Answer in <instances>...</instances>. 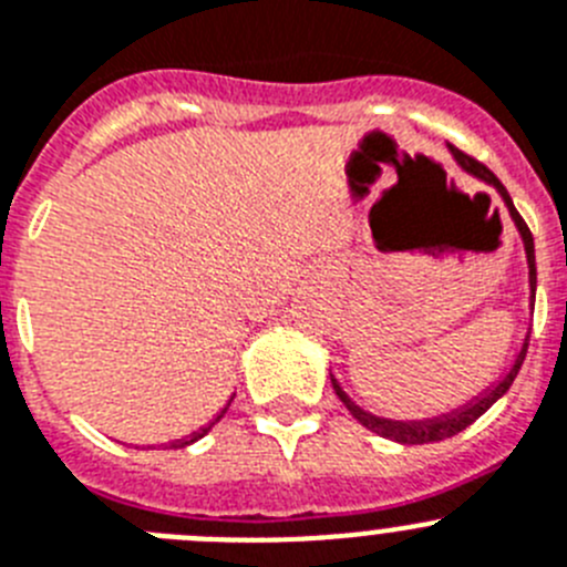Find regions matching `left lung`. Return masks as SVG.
<instances>
[{"mask_svg": "<svg viewBox=\"0 0 567 567\" xmlns=\"http://www.w3.org/2000/svg\"><path fill=\"white\" fill-rule=\"evenodd\" d=\"M449 152H452V157H455V163L461 166L463 172H466L468 177H477L481 183H486V186H492L494 192L499 195V200H503V206L508 208V217H512L514 228H517L519 239H523V251H525V265H528V310L534 313V299H537V259H534V237L532 231H528V226L523 223V217L517 214V208H514L512 197H508L506 186L497 181V177L492 175V172L483 166V163L472 161L468 155H463L461 150H455V146H449ZM528 336H532V324L525 328V336H523V344H519L517 355L512 359V364L506 367V370L499 372V379L492 381V384L486 386V390H481L477 395H472L466 401V404L455 406V410L449 412H441V415H432V417H412V421H398V417H384V415H375V412L364 410L361 404H355L353 398L347 395L344 390H341L339 379H336L333 372H330V384H333L336 395L341 398V404L350 410V415L355 417V421L361 423V426H367L370 432H375V435L386 437V441H395V443H406V446H415V443H435V441H446V437L457 435V432H463L468 426V423H474L477 417L483 415V412L488 410V406L494 404V401H499V398L506 395L508 386L514 384V379H517L519 367H523V359H525V350H528Z\"/></svg>", "mask_w": 567, "mask_h": 567, "instance_id": "left-lung-1", "label": "left lung"}]
</instances>
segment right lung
I'll return each mask as SVG.
<instances>
[{"mask_svg": "<svg viewBox=\"0 0 567 567\" xmlns=\"http://www.w3.org/2000/svg\"><path fill=\"white\" fill-rule=\"evenodd\" d=\"M231 401H234V395L228 398L226 404L220 406V412H217V415H214L212 421H208V423H203V426H200V430H197V432H192V435H186V437H177V441L161 443V446H169V449H183V446H192V443H197V441H200V437H206L208 432H212V426H214V423H217V421H220L223 415H226V412H228V406H231Z\"/></svg>", "mask_w": 567, "mask_h": 567, "instance_id": "right-lung-1", "label": "right lung"}]
</instances>
